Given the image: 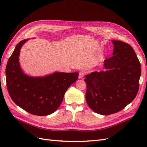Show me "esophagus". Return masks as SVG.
Here are the masks:
<instances>
[{
	"instance_id": "1",
	"label": "esophagus",
	"mask_w": 147,
	"mask_h": 147,
	"mask_svg": "<svg viewBox=\"0 0 147 147\" xmlns=\"http://www.w3.org/2000/svg\"><path fill=\"white\" fill-rule=\"evenodd\" d=\"M84 75H85V74H84V72H80L79 73L78 78H82L84 77Z\"/></svg>"
}]
</instances>
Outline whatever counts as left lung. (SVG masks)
<instances>
[{
    "mask_svg": "<svg viewBox=\"0 0 147 147\" xmlns=\"http://www.w3.org/2000/svg\"><path fill=\"white\" fill-rule=\"evenodd\" d=\"M113 56L104 60L105 70L85 76L86 100L96 113L109 115L121 111L135 99L139 88L140 63L131 45L112 40Z\"/></svg>",
    "mask_w": 147,
    "mask_h": 147,
    "instance_id": "obj_1",
    "label": "left lung"
}]
</instances>
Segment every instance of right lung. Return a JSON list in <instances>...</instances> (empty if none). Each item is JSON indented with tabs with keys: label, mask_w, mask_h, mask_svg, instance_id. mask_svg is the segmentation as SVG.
Returning <instances> with one entry per match:
<instances>
[{
	"label": "right lung",
	"mask_w": 147,
	"mask_h": 147,
	"mask_svg": "<svg viewBox=\"0 0 147 147\" xmlns=\"http://www.w3.org/2000/svg\"><path fill=\"white\" fill-rule=\"evenodd\" d=\"M29 39L17 44L6 67L7 90L13 101L32 115L47 116L54 113L63 100L65 91L77 81L78 72H55L45 77H32L21 69L20 50Z\"/></svg>",
	"instance_id": "right-lung-1"
}]
</instances>
